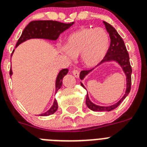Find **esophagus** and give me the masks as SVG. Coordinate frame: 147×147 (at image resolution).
<instances>
[{
    "mask_svg": "<svg viewBox=\"0 0 147 147\" xmlns=\"http://www.w3.org/2000/svg\"><path fill=\"white\" fill-rule=\"evenodd\" d=\"M72 74H74V76L76 78H79V71H77V70H73Z\"/></svg>",
    "mask_w": 147,
    "mask_h": 147,
    "instance_id": "34e87169",
    "label": "esophagus"
}]
</instances>
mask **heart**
Here are the masks:
<instances>
[{
    "instance_id": "heart-1",
    "label": "heart",
    "mask_w": 147,
    "mask_h": 147,
    "mask_svg": "<svg viewBox=\"0 0 147 147\" xmlns=\"http://www.w3.org/2000/svg\"><path fill=\"white\" fill-rule=\"evenodd\" d=\"M109 45V36L103 28H80L68 36L60 52L70 60L80 55L84 66L92 68L103 60Z\"/></svg>"
}]
</instances>
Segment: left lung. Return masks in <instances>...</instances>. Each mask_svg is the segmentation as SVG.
<instances>
[{
    "mask_svg": "<svg viewBox=\"0 0 147 147\" xmlns=\"http://www.w3.org/2000/svg\"><path fill=\"white\" fill-rule=\"evenodd\" d=\"M103 23L106 26V30L108 31V33H109L110 38H111V44H110V47L109 48L107 54L103 58V60L100 62V64L103 63H106V62L113 61L117 63L120 65L121 68H122V71H123V72L125 73V74L126 76V90L125 92V95L122 96V98L117 103H114L111 106H98V105L93 103L90 100L88 94H87L86 104H87V107L90 109L94 111H110L114 110V109L118 107L122 102V100L127 96V95H128L130 91V87H131L132 68L131 66H130V57H129L128 52H127V49H126L124 41L114 27L111 26L110 24L107 23L106 22H103ZM94 68L90 70V71H81L80 74H79V77H80L81 80H83L85 78V76H87L90 72H92ZM81 85L84 87V86L83 85L82 82H81Z\"/></svg>",
    "mask_w": 147,
    "mask_h": 147,
    "instance_id": "left-lung-1",
    "label": "left lung"
}]
</instances>
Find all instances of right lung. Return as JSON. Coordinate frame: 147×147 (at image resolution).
Returning <instances> with one entry per match:
<instances>
[{
  "label": "right lung",
  "instance_id": "1",
  "mask_svg": "<svg viewBox=\"0 0 147 147\" xmlns=\"http://www.w3.org/2000/svg\"><path fill=\"white\" fill-rule=\"evenodd\" d=\"M74 23V22L66 24L57 21H52V20H38V21L30 22L24 29L21 36L17 41L16 47H18L22 43L25 42L29 39H32V38L56 41L58 38L60 33L71 28V26H72ZM68 69L64 68L58 73L56 78V82H55V92H57V90L62 87L63 77L68 74ZM9 74H10V76H12L13 74L11 68L10 69ZM57 108H58L57 102V100H55L52 107L46 112L39 114V116H49L53 114L57 110Z\"/></svg>",
  "mask_w": 147,
  "mask_h": 147
}]
</instances>
